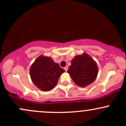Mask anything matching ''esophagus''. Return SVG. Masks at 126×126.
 I'll list each match as a JSON object with an SVG mask.
<instances>
[{"instance_id": "esophagus-1", "label": "esophagus", "mask_w": 126, "mask_h": 126, "mask_svg": "<svg viewBox=\"0 0 126 126\" xmlns=\"http://www.w3.org/2000/svg\"><path fill=\"white\" fill-rule=\"evenodd\" d=\"M64 69L65 71L67 72V70H68V67H64Z\"/></svg>"}]
</instances>
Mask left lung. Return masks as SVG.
<instances>
[{"instance_id":"1","label":"left lung","mask_w":126,"mask_h":126,"mask_svg":"<svg viewBox=\"0 0 126 126\" xmlns=\"http://www.w3.org/2000/svg\"><path fill=\"white\" fill-rule=\"evenodd\" d=\"M71 63L67 72L76 85L85 87L95 80L98 75V66L90 56L86 54L76 56Z\"/></svg>"}]
</instances>
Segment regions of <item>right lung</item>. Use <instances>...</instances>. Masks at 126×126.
I'll use <instances>...</instances> for the list:
<instances>
[{
  "mask_svg": "<svg viewBox=\"0 0 126 126\" xmlns=\"http://www.w3.org/2000/svg\"><path fill=\"white\" fill-rule=\"evenodd\" d=\"M64 70L50 57L40 56L30 68V76L33 83L43 91L53 89Z\"/></svg>",
  "mask_w": 126,
  "mask_h": 126,
  "instance_id": "obj_1",
  "label": "right lung"
}]
</instances>
